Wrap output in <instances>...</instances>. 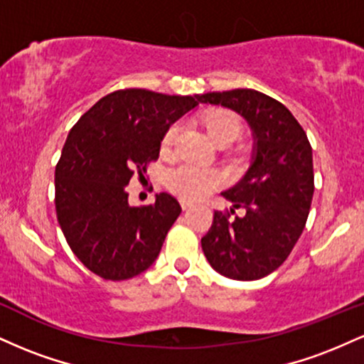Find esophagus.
I'll use <instances>...</instances> for the list:
<instances>
[{"label":"esophagus","mask_w":364,"mask_h":364,"mask_svg":"<svg viewBox=\"0 0 364 364\" xmlns=\"http://www.w3.org/2000/svg\"><path fill=\"white\" fill-rule=\"evenodd\" d=\"M191 207H193V203L188 202V200H181V208H183V210H188V208H191Z\"/></svg>","instance_id":"esophagus-1"}]
</instances>
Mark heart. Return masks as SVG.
Returning a JSON list of instances; mask_svg holds the SVG:
<instances>
[{
	"label": "heart",
	"instance_id": "heart-1",
	"mask_svg": "<svg viewBox=\"0 0 364 364\" xmlns=\"http://www.w3.org/2000/svg\"><path fill=\"white\" fill-rule=\"evenodd\" d=\"M205 124L207 135L214 144H223L228 141L231 144L240 133L241 123L232 112L228 111H212L208 112L203 119ZM178 135V124H171L166 129L164 136H162L161 149L162 152H169L173 147V141ZM220 178L215 171L195 168V166H179L168 174V185L178 195L185 196V198H202L207 193H210L214 188L219 185Z\"/></svg>",
	"mask_w": 364,
	"mask_h": 364
}]
</instances>
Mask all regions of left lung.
<instances>
[{
  "label": "left lung",
  "mask_w": 364,
  "mask_h": 364,
  "mask_svg": "<svg viewBox=\"0 0 364 364\" xmlns=\"http://www.w3.org/2000/svg\"><path fill=\"white\" fill-rule=\"evenodd\" d=\"M202 104L237 112L252 132L245 176L223 191L243 217L214 212L202 250L215 272L235 281H257L282 265L301 236L313 198L311 145L291 111L252 89L196 95Z\"/></svg>",
  "instance_id": "1"
}]
</instances>
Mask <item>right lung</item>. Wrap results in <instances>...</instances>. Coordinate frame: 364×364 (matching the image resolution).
<instances>
[{"instance_id": "obj_1", "label": "right lung", "mask_w": 364, "mask_h": 364, "mask_svg": "<svg viewBox=\"0 0 364 364\" xmlns=\"http://www.w3.org/2000/svg\"><path fill=\"white\" fill-rule=\"evenodd\" d=\"M196 106V95L116 90L70 129L54 174V203L63 235L90 272L124 281L156 262L181 205L159 193L152 205L133 207L127 185L159 157L166 129Z\"/></svg>"}]
</instances>
